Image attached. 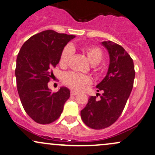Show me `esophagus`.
<instances>
[{"mask_svg":"<svg viewBox=\"0 0 155 155\" xmlns=\"http://www.w3.org/2000/svg\"><path fill=\"white\" fill-rule=\"evenodd\" d=\"M77 94H78V92L74 91H71V92H70L71 96H75V95H77Z\"/></svg>","mask_w":155,"mask_h":155,"instance_id":"1","label":"esophagus"}]
</instances>
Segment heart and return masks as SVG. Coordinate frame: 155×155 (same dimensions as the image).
Wrapping results in <instances>:
<instances>
[{
	"label": "heart",
	"instance_id": "1",
	"mask_svg": "<svg viewBox=\"0 0 155 155\" xmlns=\"http://www.w3.org/2000/svg\"><path fill=\"white\" fill-rule=\"evenodd\" d=\"M88 61L92 64H96L101 61L103 54L99 47L95 45L88 46L84 48ZM72 54V49L70 46H66L63 49L60 56L59 64L61 66H66L68 64L71 56ZM64 82L70 88L76 91H81L84 88L85 85L91 83V78L87 75L81 74L74 72H68L64 76Z\"/></svg>",
	"mask_w": 155,
	"mask_h": 155
}]
</instances>
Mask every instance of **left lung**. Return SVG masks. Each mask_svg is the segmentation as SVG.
<instances>
[{
  "instance_id": "obj_1",
  "label": "left lung",
  "mask_w": 155,
  "mask_h": 155,
  "mask_svg": "<svg viewBox=\"0 0 155 155\" xmlns=\"http://www.w3.org/2000/svg\"><path fill=\"white\" fill-rule=\"evenodd\" d=\"M101 43L110 56L106 76L96 85L97 91H101L103 94L99 100L96 96H91L81 112L83 123L96 130L110 126L119 118L131 92L135 78L134 61L125 49L110 41Z\"/></svg>"
}]
</instances>
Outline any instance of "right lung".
<instances>
[{
  "instance_id": "right-lung-1",
  "label": "right lung",
  "mask_w": 155,
  "mask_h": 155,
  "mask_svg": "<svg viewBox=\"0 0 155 155\" xmlns=\"http://www.w3.org/2000/svg\"><path fill=\"white\" fill-rule=\"evenodd\" d=\"M74 38L51 30L43 31L29 38L18 54L15 70L17 91L24 110L36 123L49 124L57 120L70 98V91L66 87L51 93L48 83L61 51Z\"/></svg>"
}]
</instances>
